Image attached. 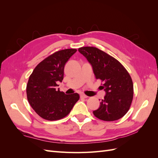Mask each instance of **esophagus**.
Segmentation results:
<instances>
[{"instance_id":"esophagus-1","label":"esophagus","mask_w":158,"mask_h":158,"mask_svg":"<svg viewBox=\"0 0 158 158\" xmlns=\"http://www.w3.org/2000/svg\"><path fill=\"white\" fill-rule=\"evenodd\" d=\"M80 98H87L88 96H87V95H85V94H80Z\"/></svg>"}]
</instances>
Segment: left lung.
I'll use <instances>...</instances> for the list:
<instances>
[{
	"instance_id": "8db88e82",
	"label": "left lung",
	"mask_w": 158,
	"mask_h": 158,
	"mask_svg": "<svg viewBox=\"0 0 158 158\" xmlns=\"http://www.w3.org/2000/svg\"><path fill=\"white\" fill-rule=\"evenodd\" d=\"M78 51L92 65L95 78L104 82L100 87L106 94L94 114L106 121L122 118L128 112L133 98L130 74L117 59L96 47H83Z\"/></svg>"
}]
</instances>
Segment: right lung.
<instances>
[{
    "instance_id": "right-lung-1",
    "label": "right lung",
    "mask_w": 158,
    "mask_h": 158,
    "mask_svg": "<svg viewBox=\"0 0 158 158\" xmlns=\"http://www.w3.org/2000/svg\"><path fill=\"white\" fill-rule=\"evenodd\" d=\"M76 51L67 49L55 52L38 64L30 76L26 87L27 100L43 118H63L78 101V94L66 95L56 89L58 82L63 80L65 64Z\"/></svg>"
}]
</instances>
